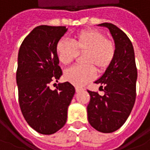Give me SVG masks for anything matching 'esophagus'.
Instances as JSON below:
<instances>
[{
  "label": "esophagus",
  "mask_w": 150,
  "mask_h": 150,
  "mask_svg": "<svg viewBox=\"0 0 150 150\" xmlns=\"http://www.w3.org/2000/svg\"><path fill=\"white\" fill-rule=\"evenodd\" d=\"M82 90H83L82 88H80V87H75V91H76V93L80 92V91H82Z\"/></svg>",
  "instance_id": "obj_1"
}]
</instances>
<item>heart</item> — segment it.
I'll list each match as a JSON object with an SVG mask.
<instances>
[{
  "label": "heart",
  "instance_id": "b5f03b06",
  "mask_svg": "<svg viewBox=\"0 0 150 150\" xmlns=\"http://www.w3.org/2000/svg\"><path fill=\"white\" fill-rule=\"evenodd\" d=\"M84 51L83 60L86 65H75L65 71V80L76 86H82L96 77L95 66L99 71L105 70L115 58L116 47L115 42L106 38L103 32L93 29L75 34L71 42L59 40L55 45L57 57L63 65L70 64L77 56V52Z\"/></svg>",
  "mask_w": 150,
  "mask_h": 150
}]
</instances>
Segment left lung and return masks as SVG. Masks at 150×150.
<instances>
[{
	"label": "left lung",
	"mask_w": 150,
	"mask_h": 150,
	"mask_svg": "<svg viewBox=\"0 0 150 150\" xmlns=\"http://www.w3.org/2000/svg\"><path fill=\"white\" fill-rule=\"evenodd\" d=\"M110 30L116 47L110 65L99 80L104 96L88 91L91 100L87 106L91 125L102 133L119 129L131 113L136 98L137 68L130 40L123 30L111 23H102Z\"/></svg>",
	"instance_id": "obj_1"
}]
</instances>
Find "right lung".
I'll use <instances>...</instances> for the list:
<instances>
[{"label": "right lung", "mask_w": 150, "mask_h": 150, "mask_svg": "<svg viewBox=\"0 0 150 150\" xmlns=\"http://www.w3.org/2000/svg\"><path fill=\"white\" fill-rule=\"evenodd\" d=\"M67 31L65 26L39 25L25 38L18 53L16 83L19 104L25 120L36 132L52 134L65 125L75 95L69 82L50 89L62 75L55 45Z\"/></svg>", "instance_id": "right-lung-1"}]
</instances>
